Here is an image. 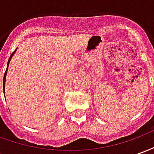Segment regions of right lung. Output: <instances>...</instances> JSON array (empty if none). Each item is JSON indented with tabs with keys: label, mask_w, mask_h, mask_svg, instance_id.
<instances>
[{
	"label": "right lung",
	"mask_w": 154,
	"mask_h": 154,
	"mask_svg": "<svg viewBox=\"0 0 154 154\" xmlns=\"http://www.w3.org/2000/svg\"><path fill=\"white\" fill-rule=\"evenodd\" d=\"M16 50H17V48H16V49H15L13 53L11 54V57H10V58H9L8 60V63H7V67H6V70H5V74H4V77H3V92L5 93V78H6V74H7V71H8V67H9V64H10V62H11V60L12 57H13V55L15 54V53L16 52Z\"/></svg>",
	"instance_id": "1"
}]
</instances>
